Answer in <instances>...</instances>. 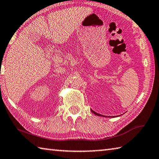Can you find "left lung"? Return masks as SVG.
<instances>
[{
	"label": "left lung",
	"instance_id": "obj_1",
	"mask_svg": "<svg viewBox=\"0 0 159 159\" xmlns=\"http://www.w3.org/2000/svg\"><path fill=\"white\" fill-rule=\"evenodd\" d=\"M91 111L94 113L95 115H96V116H102V117H106L105 116H103V115H101V114H99V113H96V112H95L94 111H93V110H91ZM111 117H114V116H111Z\"/></svg>",
	"mask_w": 159,
	"mask_h": 159
}]
</instances>
